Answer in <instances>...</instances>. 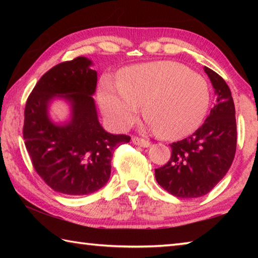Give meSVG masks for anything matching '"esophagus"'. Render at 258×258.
<instances>
[{
    "label": "esophagus",
    "instance_id": "esophagus-1",
    "mask_svg": "<svg viewBox=\"0 0 258 258\" xmlns=\"http://www.w3.org/2000/svg\"><path fill=\"white\" fill-rule=\"evenodd\" d=\"M132 142L134 143V145L140 146V147H143V148H148V147L151 146V143L148 141V140L140 139V138H137V137L132 138Z\"/></svg>",
    "mask_w": 258,
    "mask_h": 258
}]
</instances>
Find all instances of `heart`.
Segmentation results:
<instances>
[{"instance_id": "b5f03b06", "label": "heart", "mask_w": 258, "mask_h": 258, "mask_svg": "<svg viewBox=\"0 0 258 258\" xmlns=\"http://www.w3.org/2000/svg\"><path fill=\"white\" fill-rule=\"evenodd\" d=\"M98 97L104 115L119 128L130 127L146 103L152 128L165 139H180L197 130L211 102L206 80L174 61L125 68L119 83L103 77Z\"/></svg>"}]
</instances>
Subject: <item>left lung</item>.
I'll return each instance as SVG.
<instances>
[{
    "label": "left lung",
    "mask_w": 258,
    "mask_h": 258,
    "mask_svg": "<svg viewBox=\"0 0 258 258\" xmlns=\"http://www.w3.org/2000/svg\"><path fill=\"white\" fill-rule=\"evenodd\" d=\"M216 94L205 123L189 138L171 145L168 163L155 169L160 186L178 198L207 195L228 173L237 148V123L232 95L218 74L204 67Z\"/></svg>",
    "instance_id": "left-lung-1"
}]
</instances>
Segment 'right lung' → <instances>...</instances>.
Wrapping results in <instances>:
<instances>
[{
  "mask_svg": "<svg viewBox=\"0 0 258 258\" xmlns=\"http://www.w3.org/2000/svg\"><path fill=\"white\" fill-rule=\"evenodd\" d=\"M91 66L85 56L56 64L37 82L25 108L23 133L35 171L54 191L68 196L90 195L106 185L113 151L131 140L108 133L100 124L92 97L98 74ZM55 99L69 103L67 121L50 118Z\"/></svg>",
  "mask_w": 258,
  "mask_h": 258,
  "instance_id": "1",
  "label": "right lung"
}]
</instances>
